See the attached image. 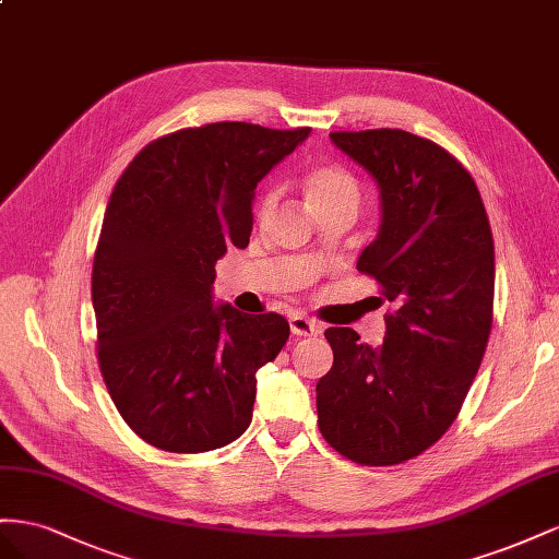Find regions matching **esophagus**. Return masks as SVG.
Returning a JSON list of instances; mask_svg holds the SVG:
<instances>
[{"label": "esophagus", "instance_id": "34e87169", "mask_svg": "<svg viewBox=\"0 0 559 559\" xmlns=\"http://www.w3.org/2000/svg\"><path fill=\"white\" fill-rule=\"evenodd\" d=\"M290 330L295 337H316V334H321L323 328L318 325L316 321H311V318L307 316H293L290 318Z\"/></svg>", "mask_w": 559, "mask_h": 559}]
</instances>
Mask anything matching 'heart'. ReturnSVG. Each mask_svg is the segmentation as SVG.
I'll use <instances>...</instances> for the list:
<instances>
[{
    "label": "heart",
    "mask_w": 559,
    "mask_h": 559,
    "mask_svg": "<svg viewBox=\"0 0 559 559\" xmlns=\"http://www.w3.org/2000/svg\"><path fill=\"white\" fill-rule=\"evenodd\" d=\"M305 187L313 211L330 209V205H354V209H358L360 203V185L356 175L337 164H321L311 168L305 178ZM274 203L276 194H266L260 205V215L274 209Z\"/></svg>",
    "instance_id": "obj_1"
}]
</instances>
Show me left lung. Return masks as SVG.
I'll return each mask as SVG.
<instances>
[{
	"label": "left lung",
	"mask_w": 559,
	"mask_h": 559,
	"mask_svg": "<svg viewBox=\"0 0 559 559\" xmlns=\"http://www.w3.org/2000/svg\"><path fill=\"white\" fill-rule=\"evenodd\" d=\"M368 170L381 222L360 252L393 311L379 348L328 328L334 362L316 384L318 426L342 456L391 466L442 438L480 370L491 330L493 241L468 170L397 129L332 133Z\"/></svg>",
	"instance_id": "left-lung-1"
}]
</instances>
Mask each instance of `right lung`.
Returning a JSON list of instances; mask_svg holds the SVG:
<instances>
[{
	"mask_svg": "<svg viewBox=\"0 0 559 559\" xmlns=\"http://www.w3.org/2000/svg\"><path fill=\"white\" fill-rule=\"evenodd\" d=\"M219 121L154 140L123 170L93 260L98 360L123 421L164 452H211L252 421L278 313L215 305V262L246 248L254 189L309 138Z\"/></svg>",
	"mask_w": 559,
	"mask_h": 559,
	"instance_id": "right-lung-1",
	"label": "right lung"
}]
</instances>
